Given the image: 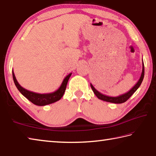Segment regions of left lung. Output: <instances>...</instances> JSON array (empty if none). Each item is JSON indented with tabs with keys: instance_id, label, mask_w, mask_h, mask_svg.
Returning a JSON list of instances; mask_svg holds the SVG:
<instances>
[{
	"instance_id": "8db88e82",
	"label": "left lung",
	"mask_w": 156,
	"mask_h": 156,
	"mask_svg": "<svg viewBox=\"0 0 156 156\" xmlns=\"http://www.w3.org/2000/svg\"><path fill=\"white\" fill-rule=\"evenodd\" d=\"M144 74H145V68H144V63H143V62L142 73H141V77H140L138 82H137L135 86L131 88L130 90L128 91L127 93H124V94H120V95L116 96V97H110V96H108V95H105V94L101 93L93 86L92 84H90V87H91V88H92L93 93L97 97V98L98 99L104 101L109 102V103H122L126 102V101L133 95L134 93H135V91L138 89L139 87H140V85H141L142 83L143 78H144Z\"/></svg>"
}]
</instances>
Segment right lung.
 <instances>
[{
    "mask_svg": "<svg viewBox=\"0 0 156 156\" xmlns=\"http://www.w3.org/2000/svg\"><path fill=\"white\" fill-rule=\"evenodd\" d=\"M12 74H13V78L15 86H16L20 92L26 98L30 101L34 105L38 106H44L48 104H51V103H53L62 99L64 93H65L67 84H68L69 77L72 75V73H70L68 76H66L65 78L63 79L61 86L57 90L54 91L53 93L44 94L32 92V91L28 90L26 89V88H23L19 84V82H17L16 78H15L13 70H12Z\"/></svg>",
    "mask_w": 156,
    "mask_h": 156,
    "instance_id": "1",
    "label": "right lung"
}]
</instances>
